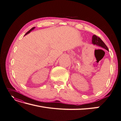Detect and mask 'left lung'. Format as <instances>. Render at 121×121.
I'll return each mask as SVG.
<instances>
[{"label":"left lung","mask_w":121,"mask_h":121,"mask_svg":"<svg viewBox=\"0 0 121 121\" xmlns=\"http://www.w3.org/2000/svg\"><path fill=\"white\" fill-rule=\"evenodd\" d=\"M92 43L95 45L100 46L101 47L106 49V50L108 51V48H107V46L104 43V42L101 39L100 37H99L98 36H97L95 35H94L92 36Z\"/></svg>","instance_id":"left-lung-1"}]
</instances>
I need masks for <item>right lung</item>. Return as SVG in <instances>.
I'll return each instance as SVG.
<instances>
[{
	"label": "right lung",
	"mask_w": 121,
	"mask_h": 121,
	"mask_svg": "<svg viewBox=\"0 0 121 121\" xmlns=\"http://www.w3.org/2000/svg\"><path fill=\"white\" fill-rule=\"evenodd\" d=\"M35 27H32V29H30V30H29V31H28V32H27V33H26V34H25V35H27V34H29V33H30V32H31V31H32V30H34V29H35ZM25 35H24V36H25Z\"/></svg>",
	"instance_id": "right-lung-1"
}]
</instances>
